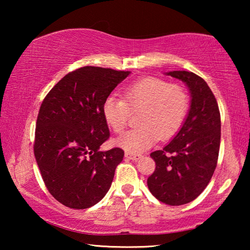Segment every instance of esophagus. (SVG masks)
Returning a JSON list of instances; mask_svg holds the SVG:
<instances>
[{
  "instance_id": "obj_1",
  "label": "esophagus",
  "mask_w": 250,
  "mask_h": 250,
  "mask_svg": "<svg viewBox=\"0 0 250 250\" xmlns=\"http://www.w3.org/2000/svg\"><path fill=\"white\" fill-rule=\"evenodd\" d=\"M125 156L126 159L129 160H140L142 158V154H139V153H132V152H125Z\"/></svg>"
}]
</instances>
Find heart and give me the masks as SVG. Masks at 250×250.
I'll use <instances>...</instances> for the list:
<instances>
[{
	"label": "heart",
	"mask_w": 250,
	"mask_h": 250,
	"mask_svg": "<svg viewBox=\"0 0 250 250\" xmlns=\"http://www.w3.org/2000/svg\"><path fill=\"white\" fill-rule=\"evenodd\" d=\"M188 96L183 87L170 84L166 80L146 77L126 88L124 99L108 97L103 112L107 124L116 133L128 126L132 112H140V126L125 132L118 145L131 152L149 149L158 139L172 138L185 119Z\"/></svg>",
	"instance_id": "obj_1"
}]
</instances>
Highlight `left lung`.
<instances>
[{
  "mask_svg": "<svg viewBox=\"0 0 250 250\" xmlns=\"http://www.w3.org/2000/svg\"><path fill=\"white\" fill-rule=\"evenodd\" d=\"M167 75L188 84L191 109L174 139L150 154L155 170L147 179V188L160 202L179 206L195 200L214 174L221 145V113L213 91L200 76L186 70Z\"/></svg>",
  "mask_w": 250,
  "mask_h": 250,
  "instance_id": "1",
  "label": "left lung"
}]
</instances>
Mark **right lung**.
I'll list each match as a JSON object with an SVG mask.
<instances>
[{"label": "right lung", "instance_id": "1", "mask_svg": "<svg viewBox=\"0 0 250 250\" xmlns=\"http://www.w3.org/2000/svg\"><path fill=\"white\" fill-rule=\"evenodd\" d=\"M129 74L82 67L59 80L41 104L34 155L48 192L69 208H88L103 200L124 159L120 147H99L110 137L104 100Z\"/></svg>", "mask_w": 250, "mask_h": 250}]
</instances>
